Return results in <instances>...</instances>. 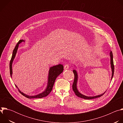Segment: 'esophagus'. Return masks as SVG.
I'll return each instance as SVG.
<instances>
[{
  "instance_id": "obj_1",
  "label": "esophagus",
  "mask_w": 123,
  "mask_h": 123,
  "mask_svg": "<svg viewBox=\"0 0 123 123\" xmlns=\"http://www.w3.org/2000/svg\"><path fill=\"white\" fill-rule=\"evenodd\" d=\"M69 68V65L68 64H66L64 66V69H68Z\"/></svg>"
}]
</instances>
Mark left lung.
<instances>
[{
	"label": "left lung",
	"mask_w": 123,
	"mask_h": 123,
	"mask_svg": "<svg viewBox=\"0 0 123 123\" xmlns=\"http://www.w3.org/2000/svg\"><path fill=\"white\" fill-rule=\"evenodd\" d=\"M110 57H111V71H112V76H111V80H112L113 74H114V64H113V55H112V51H111L110 52ZM73 73L74 75V83L73 84V90L74 91V93H75V95L79 97H80L81 98H83L85 99H94L98 97H100L103 95L104 93L106 92H105L104 93H102L100 95H96L95 96H86V95H84L82 94H81L80 92H79L77 88V83L78 81V74L76 72V70L74 69L73 70Z\"/></svg>",
	"instance_id": "1"
}]
</instances>
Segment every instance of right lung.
Instances as JSON below:
<instances>
[{
  "label": "right lung",
  "mask_w": 123,
  "mask_h": 123,
  "mask_svg": "<svg viewBox=\"0 0 123 123\" xmlns=\"http://www.w3.org/2000/svg\"><path fill=\"white\" fill-rule=\"evenodd\" d=\"M25 40L21 39L17 43L16 45L15 46L13 52H12V56L10 62V75L11 76H12V64L13 62V61L15 58V55L16 54L17 50V49H18L19 44L21 43L22 42H24ZM64 69V67L63 65L62 64H59L56 66H52L49 68V76H48V84H47V86L46 89L45 90L42 92L41 93H39L37 95H34V96H31V95H27L22 92H21L19 89L18 88V87L16 85H15V86L17 87V89H18V91L19 92L24 96L25 97L29 98V99H31V98H43L44 97L47 96L49 94V93L51 92V91L52 90V87H53L54 83L55 82V81L57 78V77L63 71Z\"/></svg>",
  "instance_id": "1"
}]
</instances>
